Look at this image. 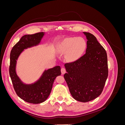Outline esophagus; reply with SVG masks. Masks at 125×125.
Masks as SVG:
<instances>
[{
	"instance_id": "1",
	"label": "esophagus",
	"mask_w": 125,
	"mask_h": 125,
	"mask_svg": "<svg viewBox=\"0 0 125 125\" xmlns=\"http://www.w3.org/2000/svg\"><path fill=\"white\" fill-rule=\"evenodd\" d=\"M66 69L65 68H62L61 69V73H62V74H64L65 73H66Z\"/></svg>"
}]
</instances>
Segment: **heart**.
<instances>
[{"label":"heart","mask_w":125,"mask_h":125,"mask_svg":"<svg viewBox=\"0 0 125 125\" xmlns=\"http://www.w3.org/2000/svg\"><path fill=\"white\" fill-rule=\"evenodd\" d=\"M86 46L85 42L81 37H67L58 45V51L66 53V58L69 61H75L80 58Z\"/></svg>","instance_id":"obj_1"}]
</instances>
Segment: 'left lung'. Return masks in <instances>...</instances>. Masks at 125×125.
<instances>
[{
    "instance_id": "left-lung-1",
    "label": "left lung",
    "mask_w": 125,
    "mask_h": 125,
    "mask_svg": "<svg viewBox=\"0 0 125 125\" xmlns=\"http://www.w3.org/2000/svg\"><path fill=\"white\" fill-rule=\"evenodd\" d=\"M87 40L85 54L76 61L65 64L64 78L73 99L87 102L99 96L108 77L107 54L95 36L83 32Z\"/></svg>"
}]
</instances>
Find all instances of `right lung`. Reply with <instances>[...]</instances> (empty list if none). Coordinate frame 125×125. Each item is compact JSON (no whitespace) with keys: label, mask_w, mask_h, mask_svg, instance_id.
I'll use <instances>...</instances> for the list:
<instances>
[{"label":"right lung","mask_w":125,"mask_h":125,"mask_svg":"<svg viewBox=\"0 0 125 125\" xmlns=\"http://www.w3.org/2000/svg\"><path fill=\"white\" fill-rule=\"evenodd\" d=\"M45 32L25 35L14 45L10 55L9 74L17 95L28 103L39 104L46 101L50 95L55 78L61 74L59 66L45 70L40 78L32 83L26 84L19 77L16 72L17 62L19 57L25 49L39 45Z\"/></svg>","instance_id":"right-lung-1"}]
</instances>
